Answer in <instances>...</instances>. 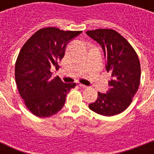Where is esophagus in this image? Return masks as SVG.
I'll use <instances>...</instances> for the list:
<instances>
[{
  "instance_id": "esophagus-1",
  "label": "esophagus",
  "mask_w": 154,
  "mask_h": 154,
  "mask_svg": "<svg viewBox=\"0 0 154 154\" xmlns=\"http://www.w3.org/2000/svg\"><path fill=\"white\" fill-rule=\"evenodd\" d=\"M78 85H79L80 87H82V88H88V86H86V85H85L82 84V83H78Z\"/></svg>"
}]
</instances>
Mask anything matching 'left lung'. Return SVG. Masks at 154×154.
<instances>
[{"instance_id":"8db88e82","label":"left lung","mask_w":154,"mask_h":154,"mask_svg":"<svg viewBox=\"0 0 154 154\" xmlns=\"http://www.w3.org/2000/svg\"><path fill=\"white\" fill-rule=\"evenodd\" d=\"M86 34L101 45L107 61L106 70L112 76L107 93L98 92L97 99L89 108L106 117L119 114L131 104L140 85L141 65L137 54L128 41L113 29L89 30Z\"/></svg>"}]
</instances>
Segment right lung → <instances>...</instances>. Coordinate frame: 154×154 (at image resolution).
Returning a JSON list of instances; mask_svg holds the SVG:
<instances>
[{
    "mask_svg": "<svg viewBox=\"0 0 154 154\" xmlns=\"http://www.w3.org/2000/svg\"><path fill=\"white\" fill-rule=\"evenodd\" d=\"M82 31H64L47 27L35 32L20 49L15 65L18 91L28 109L39 117L59 112L76 83H64L52 77L51 69H57L69 42Z\"/></svg>",
    "mask_w": 154,
    "mask_h": 154,
    "instance_id": "add662e5",
    "label": "right lung"
}]
</instances>
